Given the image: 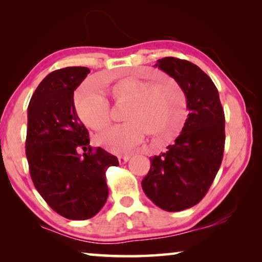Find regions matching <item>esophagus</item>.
I'll return each mask as SVG.
<instances>
[{
	"label": "esophagus",
	"instance_id": "1",
	"mask_svg": "<svg viewBox=\"0 0 262 262\" xmlns=\"http://www.w3.org/2000/svg\"><path fill=\"white\" fill-rule=\"evenodd\" d=\"M129 159H130V156H119L118 157V161L120 164H125L129 161Z\"/></svg>",
	"mask_w": 262,
	"mask_h": 262
}]
</instances>
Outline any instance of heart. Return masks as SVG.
Listing matches in <instances>:
<instances>
[{
    "mask_svg": "<svg viewBox=\"0 0 262 262\" xmlns=\"http://www.w3.org/2000/svg\"><path fill=\"white\" fill-rule=\"evenodd\" d=\"M118 107H125L121 125L97 137V143L110 152L123 155L144 136L156 137L162 144L173 142L188 118L184 91L173 78L156 73L136 72L106 83ZM75 107L86 127L101 130L112 121V107L95 89H82L75 97Z\"/></svg>",
    "mask_w": 262,
    "mask_h": 262,
    "instance_id": "heart-1",
    "label": "heart"
}]
</instances>
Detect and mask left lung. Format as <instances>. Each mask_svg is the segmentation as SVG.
Returning <instances> with one entry per match:
<instances>
[{
  "label": "left lung",
  "mask_w": 262,
  "mask_h": 262,
  "mask_svg": "<svg viewBox=\"0 0 262 262\" xmlns=\"http://www.w3.org/2000/svg\"><path fill=\"white\" fill-rule=\"evenodd\" d=\"M183 89L187 121L167 151L150 158L142 188L157 207L180 211L200 202L220 170L225 143V118L214 82L196 64L163 57L155 64Z\"/></svg>",
  "instance_id": "left-lung-1"
}]
</instances>
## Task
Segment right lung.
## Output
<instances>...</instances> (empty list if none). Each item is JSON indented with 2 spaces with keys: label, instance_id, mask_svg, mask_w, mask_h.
Here are the masks:
<instances>
[{
  "label": "right lung",
  "instance_id": "1",
  "mask_svg": "<svg viewBox=\"0 0 262 262\" xmlns=\"http://www.w3.org/2000/svg\"><path fill=\"white\" fill-rule=\"evenodd\" d=\"M89 73L86 67H67L48 74L28 107L31 179L47 205L68 220L91 219L103 208L108 196L106 171L119 165L113 155L89 145V132L75 110L74 91Z\"/></svg>",
  "mask_w": 262,
  "mask_h": 262
}]
</instances>
